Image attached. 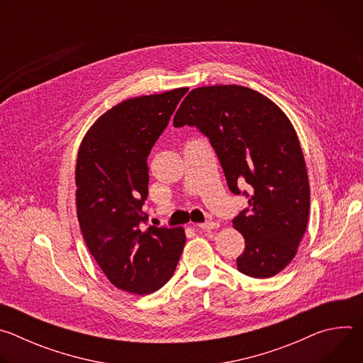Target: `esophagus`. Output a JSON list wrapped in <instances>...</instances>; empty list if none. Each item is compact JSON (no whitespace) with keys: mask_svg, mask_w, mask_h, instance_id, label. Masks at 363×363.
<instances>
[{"mask_svg":"<svg viewBox=\"0 0 363 363\" xmlns=\"http://www.w3.org/2000/svg\"><path fill=\"white\" fill-rule=\"evenodd\" d=\"M220 227L218 223L216 221H206V223H202V224H196L195 228H199V230H205V231H211V230H217Z\"/></svg>","mask_w":363,"mask_h":363,"instance_id":"obj_1","label":"esophagus"}]
</instances>
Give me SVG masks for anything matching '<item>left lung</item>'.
<instances>
[{"instance_id":"8db88e82","label":"left lung","mask_w":363,"mask_h":363,"mask_svg":"<svg viewBox=\"0 0 363 363\" xmlns=\"http://www.w3.org/2000/svg\"><path fill=\"white\" fill-rule=\"evenodd\" d=\"M196 126L210 139L233 194L244 192L250 208L234 220L245 240L237 269L269 279L286 269L306 233L310 206L307 169L297 133L284 112L264 94L237 84L189 91L174 126Z\"/></svg>"}]
</instances>
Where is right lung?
<instances>
[{"mask_svg":"<svg viewBox=\"0 0 363 363\" xmlns=\"http://www.w3.org/2000/svg\"><path fill=\"white\" fill-rule=\"evenodd\" d=\"M188 91L123 100L84 135L76 162V206L90 254L109 281L125 291L149 294L174 274L186 237L182 227H147V157Z\"/></svg>","mask_w":363,"mask_h":363,"instance_id":"obj_1","label":"right lung"}]
</instances>
